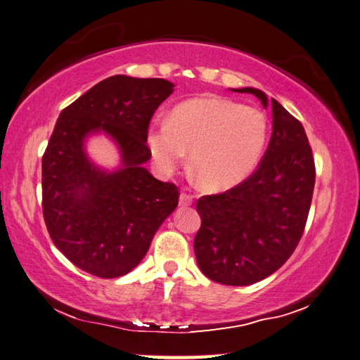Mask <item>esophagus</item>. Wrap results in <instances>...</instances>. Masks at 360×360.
Wrapping results in <instances>:
<instances>
[{
    "instance_id": "obj_1",
    "label": "esophagus",
    "mask_w": 360,
    "mask_h": 360,
    "mask_svg": "<svg viewBox=\"0 0 360 360\" xmlns=\"http://www.w3.org/2000/svg\"><path fill=\"white\" fill-rule=\"evenodd\" d=\"M193 202V198L187 195V193H181L179 195V207H188V205H192Z\"/></svg>"
}]
</instances>
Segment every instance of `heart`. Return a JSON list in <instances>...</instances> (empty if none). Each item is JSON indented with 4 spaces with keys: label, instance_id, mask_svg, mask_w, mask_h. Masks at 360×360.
<instances>
[{
    "label": "heart",
    "instance_id": "1",
    "mask_svg": "<svg viewBox=\"0 0 360 360\" xmlns=\"http://www.w3.org/2000/svg\"><path fill=\"white\" fill-rule=\"evenodd\" d=\"M267 137L269 120L263 111L226 97H198L174 106L167 122L153 124L147 143L162 174H172L190 150L201 186L223 192L255 170Z\"/></svg>",
    "mask_w": 360,
    "mask_h": 360
}]
</instances>
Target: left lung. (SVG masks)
Masks as SVG:
<instances>
[{"label": "left lung", "mask_w": 360, "mask_h": 360, "mask_svg": "<svg viewBox=\"0 0 360 360\" xmlns=\"http://www.w3.org/2000/svg\"><path fill=\"white\" fill-rule=\"evenodd\" d=\"M254 94L255 88L233 89ZM272 136L257 170L224 193L202 196L195 255L205 277L248 286L288 262L300 241L311 207L316 165L303 125L272 98Z\"/></svg>", "instance_id": "obj_1"}]
</instances>
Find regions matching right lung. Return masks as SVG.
Segmentation results:
<instances>
[{"mask_svg":"<svg viewBox=\"0 0 360 360\" xmlns=\"http://www.w3.org/2000/svg\"><path fill=\"white\" fill-rule=\"evenodd\" d=\"M173 86L164 79L112 75L60 112L41 162L43 217L53 244L79 269L101 278L128 274L178 205V187L143 167L151 158L150 120ZM101 131L121 151L114 172L84 151L86 137Z\"/></svg>","mask_w":360,"mask_h":360,"instance_id":"right-lung-1","label":"right lung"}]
</instances>
